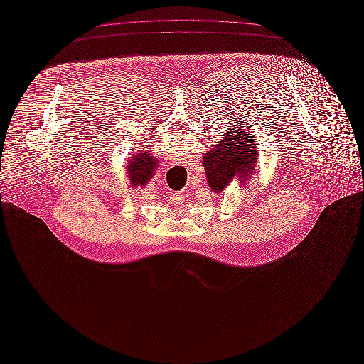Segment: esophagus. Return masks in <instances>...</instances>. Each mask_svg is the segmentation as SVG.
<instances>
[{"instance_id":"esophagus-1","label":"esophagus","mask_w":364,"mask_h":364,"mask_svg":"<svg viewBox=\"0 0 364 364\" xmlns=\"http://www.w3.org/2000/svg\"><path fill=\"white\" fill-rule=\"evenodd\" d=\"M182 196H183V194L179 193V191L171 193V194H170V203H171V204H181L182 200H183Z\"/></svg>"}]
</instances>
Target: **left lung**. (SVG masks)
<instances>
[{
    "instance_id": "left-lung-1",
    "label": "left lung",
    "mask_w": 364,
    "mask_h": 364,
    "mask_svg": "<svg viewBox=\"0 0 364 364\" xmlns=\"http://www.w3.org/2000/svg\"><path fill=\"white\" fill-rule=\"evenodd\" d=\"M256 145L255 138L250 134L238 130L231 134L226 133L222 141L203 157L210 189L220 193L228 188L234 176H238L244 182L253 175L257 163Z\"/></svg>"
}]
</instances>
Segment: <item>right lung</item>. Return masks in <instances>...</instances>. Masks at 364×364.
<instances>
[{
    "mask_svg": "<svg viewBox=\"0 0 364 364\" xmlns=\"http://www.w3.org/2000/svg\"><path fill=\"white\" fill-rule=\"evenodd\" d=\"M157 164H159V160H156L154 156H151L148 152L133 154V157L129 160V164H127V173H129L130 183L133 186L146 185L149 179L154 176Z\"/></svg>",
    "mask_w": 364,
    "mask_h": 364,
    "instance_id": "obj_1",
    "label": "right lung"
}]
</instances>
